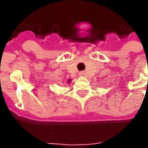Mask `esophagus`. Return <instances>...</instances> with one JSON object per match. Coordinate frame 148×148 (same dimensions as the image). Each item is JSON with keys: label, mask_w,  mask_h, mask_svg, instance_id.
I'll list each match as a JSON object with an SVG mask.
<instances>
[{"label": "esophagus", "mask_w": 148, "mask_h": 148, "mask_svg": "<svg viewBox=\"0 0 148 148\" xmlns=\"http://www.w3.org/2000/svg\"><path fill=\"white\" fill-rule=\"evenodd\" d=\"M80 74H81V75H83V74H84V72H83V71H81V72H80Z\"/></svg>", "instance_id": "1"}]
</instances>
